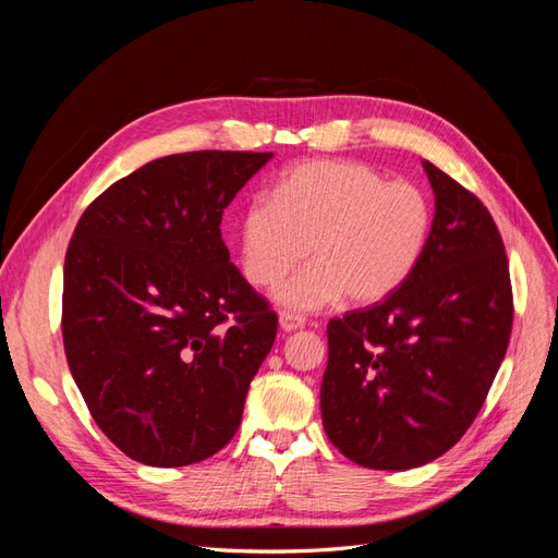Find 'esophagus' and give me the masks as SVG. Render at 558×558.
<instances>
[{
  "mask_svg": "<svg viewBox=\"0 0 558 558\" xmlns=\"http://www.w3.org/2000/svg\"><path fill=\"white\" fill-rule=\"evenodd\" d=\"M302 326H305V316H300L295 312H281L279 314V328L283 332H293V330H298Z\"/></svg>",
  "mask_w": 558,
  "mask_h": 558,
  "instance_id": "1",
  "label": "esophagus"
}]
</instances>
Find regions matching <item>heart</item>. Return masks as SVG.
<instances>
[{"label": "heart", "instance_id": "obj_1", "mask_svg": "<svg viewBox=\"0 0 558 558\" xmlns=\"http://www.w3.org/2000/svg\"><path fill=\"white\" fill-rule=\"evenodd\" d=\"M433 228L428 195L410 181H386L361 162L310 160L283 172L275 195L248 202L240 223L242 269L275 286L283 307L320 310L344 295L356 305L393 295L424 258Z\"/></svg>", "mask_w": 558, "mask_h": 558}]
</instances>
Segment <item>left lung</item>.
<instances>
[{
	"label": "left lung",
	"instance_id": "obj_1",
	"mask_svg": "<svg viewBox=\"0 0 558 558\" xmlns=\"http://www.w3.org/2000/svg\"><path fill=\"white\" fill-rule=\"evenodd\" d=\"M435 216L414 275L379 305L328 324L320 416L328 440L373 470H410L461 440L512 332V283L492 214L428 160Z\"/></svg>",
	"mask_w": 558,
	"mask_h": 558
}]
</instances>
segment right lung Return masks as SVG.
Segmentation results:
<instances>
[{
    "mask_svg": "<svg viewBox=\"0 0 558 558\" xmlns=\"http://www.w3.org/2000/svg\"><path fill=\"white\" fill-rule=\"evenodd\" d=\"M269 158L165 156L78 218L64 256L66 363L95 424L144 465L221 451L275 344L279 318L221 238L223 209Z\"/></svg>",
    "mask_w": 558,
    "mask_h": 558,
    "instance_id": "obj_1",
    "label": "right lung"
}]
</instances>
